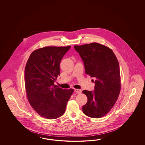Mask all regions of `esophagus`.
<instances>
[{"mask_svg":"<svg viewBox=\"0 0 145 145\" xmlns=\"http://www.w3.org/2000/svg\"><path fill=\"white\" fill-rule=\"evenodd\" d=\"M75 91L78 93H81L82 92V90L81 89H75Z\"/></svg>","mask_w":145,"mask_h":145,"instance_id":"obj_1","label":"esophagus"}]
</instances>
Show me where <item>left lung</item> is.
<instances>
[{
	"label": "left lung",
	"instance_id": "1",
	"mask_svg": "<svg viewBox=\"0 0 145 145\" xmlns=\"http://www.w3.org/2000/svg\"><path fill=\"white\" fill-rule=\"evenodd\" d=\"M74 47L84 61L86 73L96 79L94 91H82L88 98L82 106L83 112L89 117L101 118L113 108L120 95L119 61L111 49L99 43Z\"/></svg>",
	"mask_w": 145,
	"mask_h": 145
}]
</instances>
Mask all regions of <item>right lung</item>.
I'll return each instance as SVG.
<instances>
[{"label": "right lung", "instance_id": "right-lung-1", "mask_svg": "<svg viewBox=\"0 0 145 145\" xmlns=\"http://www.w3.org/2000/svg\"><path fill=\"white\" fill-rule=\"evenodd\" d=\"M71 46H49L36 49L26 63L24 83L27 100L33 110L47 119L64 114L74 90H65L54 84L60 75L59 64Z\"/></svg>", "mask_w": 145, "mask_h": 145}]
</instances>
